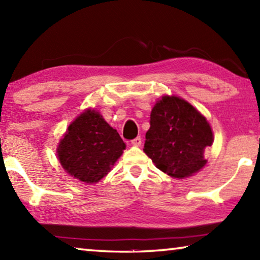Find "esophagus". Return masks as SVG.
Masks as SVG:
<instances>
[{"label":"esophagus","instance_id":"1","mask_svg":"<svg viewBox=\"0 0 260 260\" xmlns=\"http://www.w3.org/2000/svg\"><path fill=\"white\" fill-rule=\"evenodd\" d=\"M141 143H142V139H141L140 136H138V138H135V139L132 140V144H133V146L140 147V146H141Z\"/></svg>","mask_w":260,"mask_h":260}]
</instances>
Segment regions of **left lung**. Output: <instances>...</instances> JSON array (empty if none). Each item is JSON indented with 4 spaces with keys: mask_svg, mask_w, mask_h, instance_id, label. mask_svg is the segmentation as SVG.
<instances>
[{
    "mask_svg": "<svg viewBox=\"0 0 260 260\" xmlns=\"http://www.w3.org/2000/svg\"><path fill=\"white\" fill-rule=\"evenodd\" d=\"M213 142L209 122L177 96H164L153 107L144 152L162 172L186 178L206 164L204 149Z\"/></svg>",
    "mask_w": 260,
    "mask_h": 260,
    "instance_id": "obj_1",
    "label": "left lung"
}]
</instances>
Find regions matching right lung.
<instances>
[{"instance_id":"obj_1","label":"right lung","mask_w":260,"mask_h":260,"mask_svg":"<svg viewBox=\"0 0 260 260\" xmlns=\"http://www.w3.org/2000/svg\"><path fill=\"white\" fill-rule=\"evenodd\" d=\"M124 149L118 132L99 112L87 110L69 126L59 143L58 158L69 174L94 183L108 174Z\"/></svg>"}]
</instances>
